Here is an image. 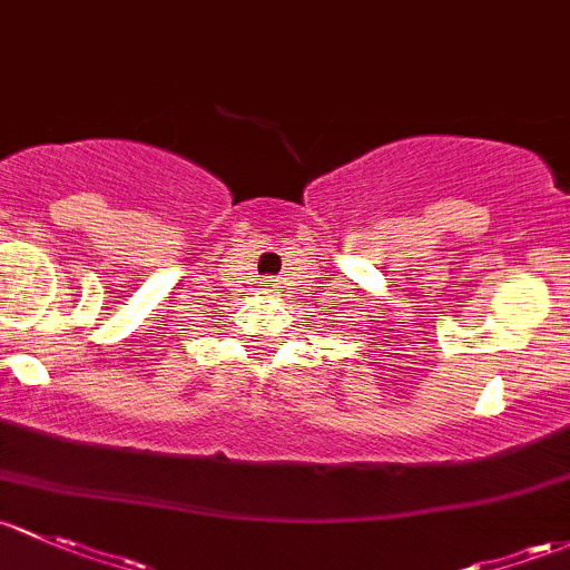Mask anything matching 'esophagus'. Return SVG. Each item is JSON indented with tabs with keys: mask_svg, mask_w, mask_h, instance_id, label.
Returning <instances> with one entry per match:
<instances>
[{
	"mask_svg": "<svg viewBox=\"0 0 570 570\" xmlns=\"http://www.w3.org/2000/svg\"><path fill=\"white\" fill-rule=\"evenodd\" d=\"M267 292H278V284H275V281H267Z\"/></svg>",
	"mask_w": 570,
	"mask_h": 570,
	"instance_id": "1",
	"label": "esophagus"
}]
</instances>
